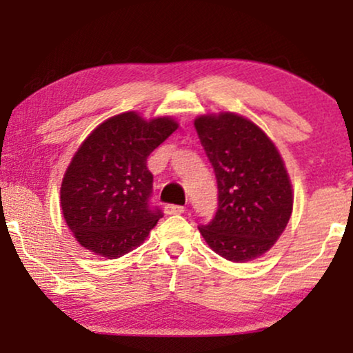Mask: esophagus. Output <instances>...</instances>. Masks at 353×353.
Wrapping results in <instances>:
<instances>
[{"label":"esophagus","instance_id":"34e87169","mask_svg":"<svg viewBox=\"0 0 353 353\" xmlns=\"http://www.w3.org/2000/svg\"><path fill=\"white\" fill-rule=\"evenodd\" d=\"M185 212V207L183 205H176V204H167L165 205V214L168 215H180Z\"/></svg>","mask_w":353,"mask_h":353}]
</instances>
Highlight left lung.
Returning a JSON list of instances; mask_svg holds the SVG:
<instances>
[{
	"label": "left lung",
	"mask_w": 353,
	"mask_h": 353,
	"mask_svg": "<svg viewBox=\"0 0 353 353\" xmlns=\"http://www.w3.org/2000/svg\"><path fill=\"white\" fill-rule=\"evenodd\" d=\"M194 127L219 186V207L214 219L199 223L201 234L231 262L257 259L291 219L294 197L281 157L267 134L241 115H202Z\"/></svg>",
	"instance_id": "8db88e82"
}]
</instances>
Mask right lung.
<instances>
[{"instance_id": "right-lung-1", "label": "right lung", "mask_w": 353, "mask_h": 353, "mask_svg": "<svg viewBox=\"0 0 353 353\" xmlns=\"http://www.w3.org/2000/svg\"><path fill=\"white\" fill-rule=\"evenodd\" d=\"M178 125L125 112L101 123L75 152L61 186L62 214L77 241L117 259L146 239L163 212L151 201L148 157Z\"/></svg>"}]
</instances>
